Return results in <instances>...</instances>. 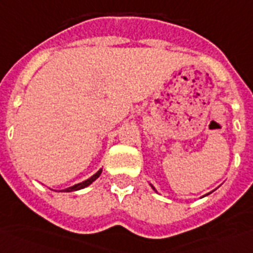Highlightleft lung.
I'll list each match as a JSON object with an SVG mask.
<instances>
[{
  "label": "left lung",
  "mask_w": 253,
  "mask_h": 253,
  "mask_svg": "<svg viewBox=\"0 0 253 253\" xmlns=\"http://www.w3.org/2000/svg\"><path fill=\"white\" fill-rule=\"evenodd\" d=\"M152 189H154V187H152ZM154 190H155V189H154Z\"/></svg>",
  "instance_id": "8db88e82"
}]
</instances>
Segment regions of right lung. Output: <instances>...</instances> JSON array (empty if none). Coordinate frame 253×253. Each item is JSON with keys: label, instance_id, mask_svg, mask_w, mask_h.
<instances>
[{"label": "right lung", "instance_id": "right-lung-1", "mask_svg": "<svg viewBox=\"0 0 253 253\" xmlns=\"http://www.w3.org/2000/svg\"><path fill=\"white\" fill-rule=\"evenodd\" d=\"M101 172H102V169H99L98 172L97 174H94L91 178H88L87 180H84V182H82V183H78V185H75V186H71V187H68V189H64L62 190V191H77V190H81V189H84V187H86V186H88L90 183H93L94 180L97 179L98 178L99 175H101Z\"/></svg>", "mask_w": 253, "mask_h": 253}]
</instances>
